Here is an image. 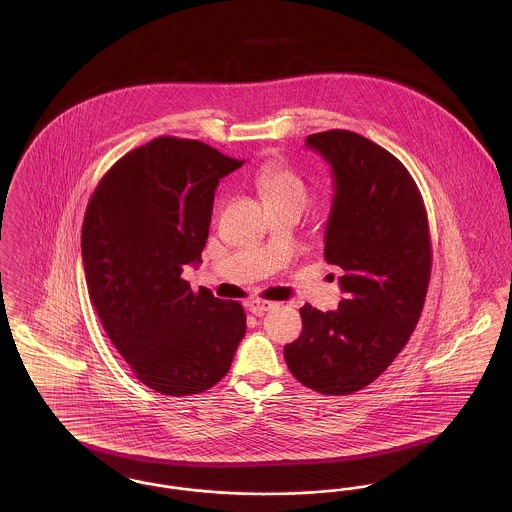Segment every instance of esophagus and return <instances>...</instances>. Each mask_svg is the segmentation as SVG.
Masks as SVG:
<instances>
[{
	"mask_svg": "<svg viewBox=\"0 0 512 512\" xmlns=\"http://www.w3.org/2000/svg\"><path fill=\"white\" fill-rule=\"evenodd\" d=\"M276 303H272V301H263V299H251L249 303H247V307H249V311L253 313V315H257V317H261V315H265L268 309H272Z\"/></svg>",
	"mask_w": 512,
	"mask_h": 512,
	"instance_id": "esophagus-1",
	"label": "esophagus"
}]
</instances>
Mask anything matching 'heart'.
<instances>
[{
  "mask_svg": "<svg viewBox=\"0 0 512 512\" xmlns=\"http://www.w3.org/2000/svg\"><path fill=\"white\" fill-rule=\"evenodd\" d=\"M255 182L267 205L278 201L305 203V182L284 161H267L257 172Z\"/></svg>",
  "mask_w": 512,
  "mask_h": 512,
  "instance_id": "b5f03b06",
  "label": "heart"
}]
</instances>
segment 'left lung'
Masks as SVG:
<instances>
[{
	"label": "left lung",
	"instance_id": "8db88e82",
	"mask_svg": "<svg viewBox=\"0 0 512 512\" xmlns=\"http://www.w3.org/2000/svg\"><path fill=\"white\" fill-rule=\"evenodd\" d=\"M305 142L334 171L324 259L343 270L345 297L326 313L305 303L303 330L284 357L303 386L351 395L372 384L413 334L432 272L430 226L411 172L388 149L349 130Z\"/></svg>",
	"mask_w": 512,
	"mask_h": 512
}]
</instances>
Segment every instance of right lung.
I'll return each mask as SVG.
<instances>
[{
  "instance_id": "add662e5",
  "label": "right lung",
  "mask_w": 512,
  "mask_h": 512,
  "mask_svg": "<svg viewBox=\"0 0 512 512\" xmlns=\"http://www.w3.org/2000/svg\"><path fill=\"white\" fill-rule=\"evenodd\" d=\"M242 163L203 142L161 136L105 172L86 207L90 301L134 376L163 395L213 388L244 338L238 301L195 293L182 278L201 261L220 178Z\"/></svg>"
}]
</instances>
